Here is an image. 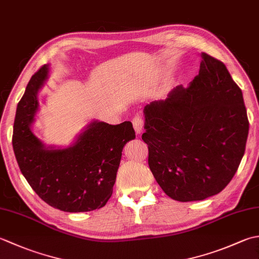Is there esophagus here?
Here are the masks:
<instances>
[{"mask_svg": "<svg viewBox=\"0 0 259 259\" xmlns=\"http://www.w3.org/2000/svg\"><path fill=\"white\" fill-rule=\"evenodd\" d=\"M133 123H134V128L136 130V134L140 135L142 133V128H144V119L138 115V117L134 118Z\"/></svg>", "mask_w": 259, "mask_h": 259, "instance_id": "1", "label": "esophagus"}]
</instances>
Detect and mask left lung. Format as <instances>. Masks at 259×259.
<instances>
[{
    "instance_id": "left-lung-1",
    "label": "left lung",
    "mask_w": 259,
    "mask_h": 259,
    "mask_svg": "<svg viewBox=\"0 0 259 259\" xmlns=\"http://www.w3.org/2000/svg\"><path fill=\"white\" fill-rule=\"evenodd\" d=\"M201 58L188 88L178 85L144 109L149 168L166 195L184 202L217 195L230 183L249 130L243 92L226 65Z\"/></svg>"
}]
</instances>
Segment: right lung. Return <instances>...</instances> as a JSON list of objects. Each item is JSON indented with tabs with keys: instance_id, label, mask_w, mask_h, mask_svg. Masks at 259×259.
<instances>
[{
	"instance_id": "add662e5",
	"label": "right lung",
	"mask_w": 259,
	"mask_h": 259,
	"mask_svg": "<svg viewBox=\"0 0 259 259\" xmlns=\"http://www.w3.org/2000/svg\"><path fill=\"white\" fill-rule=\"evenodd\" d=\"M43 65L32 75L16 109L13 150L26 181L48 205L68 212L91 211L106 205L124 145L135 139L133 123L93 121L67 149H48L31 131L37 90L48 78Z\"/></svg>"
}]
</instances>
